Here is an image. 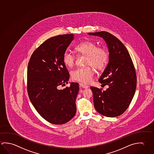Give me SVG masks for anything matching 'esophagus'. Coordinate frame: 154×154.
Segmentation results:
<instances>
[{
    "label": "esophagus",
    "mask_w": 154,
    "mask_h": 154,
    "mask_svg": "<svg viewBox=\"0 0 154 154\" xmlns=\"http://www.w3.org/2000/svg\"><path fill=\"white\" fill-rule=\"evenodd\" d=\"M79 86L82 87V88H83L84 89H86V88H89L88 85H85V84H83L79 83Z\"/></svg>",
    "instance_id": "34e87169"
}]
</instances>
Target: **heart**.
Masks as SVG:
<instances>
[{
  "instance_id": "obj_1",
  "label": "heart",
  "mask_w": 154,
  "mask_h": 154,
  "mask_svg": "<svg viewBox=\"0 0 154 154\" xmlns=\"http://www.w3.org/2000/svg\"><path fill=\"white\" fill-rule=\"evenodd\" d=\"M76 51L86 56L85 65H92L98 70L105 68L109 60V54L104 48L98 47L97 44L90 41H84L75 48ZM63 62L64 65L72 67L75 62V57L70 52L66 51L63 55ZM94 71L90 66L78 68L71 72L73 81L83 83H89L94 76Z\"/></svg>"
}]
</instances>
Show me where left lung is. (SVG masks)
I'll use <instances>...</instances> for the list:
<instances>
[{
  "instance_id": "1",
  "label": "left lung",
  "mask_w": 154,
  "mask_h": 154,
  "mask_svg": "<svg viewBox=\"0 0 154 154\" xmlns=\"http://www.w3.org/2000/svg\"><path fill=\"white\" fill-rule=\"evenodd\" d=\"M104 39L107 44L109 60L99 79L102 88L91 86L95 109L103 116H119L129 107L135 94L137 77L131 58L124 44L115 36L106 31L88 33Z\"/></svg>"
}]
</instances>
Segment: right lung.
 Returning <instances> with one entry per match:
<instances>
[{"label": "right lung", "instance_id": "add662e5", "mask_svg": "<svg viewBox=\"0 0 154 154\" xmlns=\"http://www.w3.org/2000/svg\"><path fill=\"white\" fill-rule=\"evenodd\" d=\"M73 34L49 38L33 52L28 64L27 88L31 102L44 119L54 124H63L76 112L78 83L60 89L68 84L69 73L63 62V55Z\"/></svg>", "mask_w": 154, "mask_h": 154}]
</instances>
